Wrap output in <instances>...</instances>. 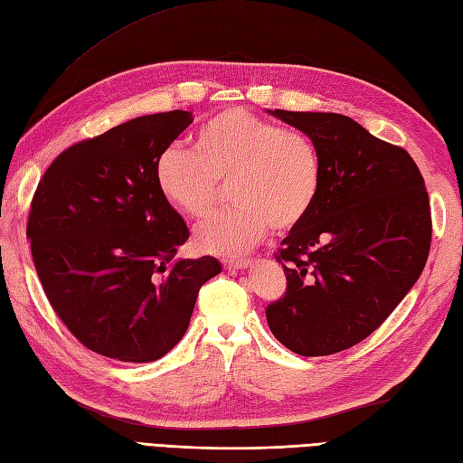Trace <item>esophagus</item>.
<instances>
[{"mask_svg": "<svg viewBox=\"0 0 463 463\" xmlns=\"http://www.w3.org/2000/svg\"><path fill=\"white\" fill-rule=\"evenodd\" d=\"M252 264H254L252 260H224V262H222L224 269H229V271L246 269V268H250Z\"/></svg>", "mask_w": 463, "mask_h": 463, "instance_id": "esophagus-1", "label": "esophagus"}]
</instances>
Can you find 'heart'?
<instances>
[{
    "mask_svg": "<svg viewBox=\"0 0 463 463\" xmlns=\"http://www.w3.org/2000/svg\"><path fill=\"white\" fill-rule=\"evenodd\" d=\"M160 195L189 219L215 207L219 182H231L236 207L195 231L199 252L234 258L269 232L289 231L309 215L321 187V162L309 137L246 109H227L197 128L192 150L170 146L154 165Z\"/></svg>",
    "mask_w": 463,
    "mask_h": 463,
    "instance_id": "obj_1",
    "label": "heart"
}]
</instances>
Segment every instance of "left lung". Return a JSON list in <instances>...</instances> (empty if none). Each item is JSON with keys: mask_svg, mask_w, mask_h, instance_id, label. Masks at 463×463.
I'll list each match as a JSON object with an SVG mask.
<instances>
[{"mask_svg": "<svg viewBox=\"0 0 463 463\" xmlns=\"http://www.w3.org/2000/svg\"><path fill=\"white\" fill-rule=\"evenodd\" d=\"M311 138L321 187L281 242L288 291L266 309L269 330L299 355H328L370 336L420 278L430 205L407 150L338 113L266 109Z\"/></svg>", "mask_w": 463, "mask_h": 463, "instance_id": "obj_1", "label": "left lung"}]
</instances>
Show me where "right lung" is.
<instances>
[{
    "mask_svg": "<svg viewBox=\"0 0 463 463\" xmlns=\"http://www.w3.org/2000/svg\"><path fill=\"white\" fill-rule=\"evenodd\" d=\"M194 123L142 115L70 146L34 192L27 239L52 309L86 348L145 364L182 340L217 258L174 260L189 231L160 195L154 165Z\"/></svg>",
    "mask_w": 463,
    "mask_h": 463,
    "instance_id": "1",
    "label": "right lung"
}]
</instances>
